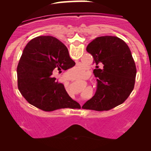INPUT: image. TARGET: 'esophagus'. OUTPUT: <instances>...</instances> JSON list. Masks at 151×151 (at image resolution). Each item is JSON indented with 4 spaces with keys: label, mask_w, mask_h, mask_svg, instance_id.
I'll return each instance as SVG.
<instances>
[{
    "label": "esophagus",
    "mask_w": 151,
    "mask_h": 151,
    "mask_svg": "<svg viewBox=\"0 0 151 151\" xmlns=\"http://www.w3.org/2000/svg\"><path fill=\"white\" fill-rule=\"evenodd\" d=\"M67 79H68V80H71V79H72V78L70 75H67Z\"/></svg>",
    "instance_id": "1"
}]
</instances>
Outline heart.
<instances>
[{"label": "heart", "mask_w": 151, "mask_h": 151, "mask_svg": "<svg viewBox=\"0 0 151 151\" xmlns=\"http://www.w3.org/2000/svg\"><path fill=\"white\" fill-rule=\"evenodd\" d=\"M84 71H85V69H84V67L78 65L77 67H74V69H72V72L74 77L77 78V79H80V78L84 77Z\"/></svg>", "instance_id": "heart-1"}]
</instances>
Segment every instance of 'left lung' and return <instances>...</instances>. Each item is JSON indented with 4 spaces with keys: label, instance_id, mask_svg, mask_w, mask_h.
<instances>
[{
    "label": "left lung",
    "instance_id": "1",
    "mask_svg": "<svg viewBox=\"0 0 151 151\" xmlns=\"http://www.w3.org/2000/svg\"><path fill=\"white\" fill-rule=\"evenodd\" d=\"M96 65L94 96L82 106L89 110L109 111L127 99L134 88L136 68L129 46L115 36H101L86 47ZM99 65H101L100 69Z\"/></svg>",
    "mask_w": 151,
    "mask_h": 151
}]
</instances>
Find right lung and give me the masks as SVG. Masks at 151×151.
Listing matches in <instances>:
<instances>
[{
	"instance_id": "right-lung-1",
	"label": "right lung",
	"mask_w": 151,
	"mask_h": 151,
	"mask_svg": "<svg viewBox=\"0 0 151 151\" xmlns=\"http://www.w3.org/2000/svg\"><path fill=\"white\" fill-rule=\"evenodd\" d=\"M75 65L67 47L52 36H39L22 52L17 67L18 89L27 102L45 111L81 107L53 77Z\"/></svg>"
}]
</instances>
